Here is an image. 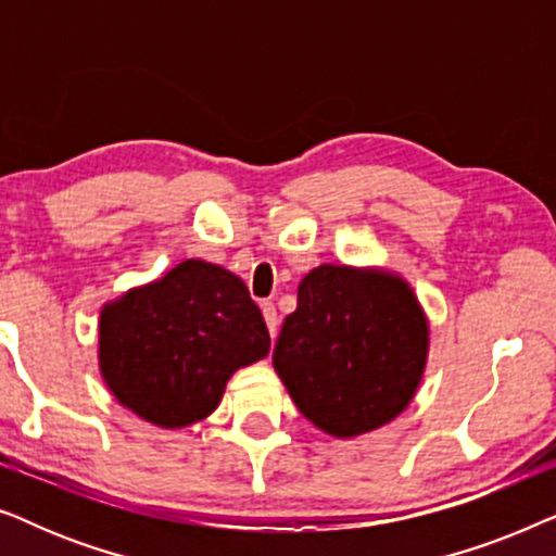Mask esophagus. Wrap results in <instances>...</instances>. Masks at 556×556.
Masks as SVG:
<instances>
[{"mask_svg":"<svg viewBox=\"0 0 556 556\" xmlns=\"http://www.w3.org/2000/svg\"><path fill=\"white\" fill-rule=\"evenodd\" d=\"M261 308H263V318H265V324H268L270 339H276V337H278V314H276V306H273L270 301H263V303H261Z\"/></svg>","mask_w":556,"mask_h":556,"instance_id":"obj_1","label":"esophagus"}]
</instances>
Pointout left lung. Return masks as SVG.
Masks as SVG:
<instances>
[{"instance_id":"1","label":"left lung","mask_w":556,"mask_h":556,"mask_svg":"<svg viewBox=\"0 0 556 556\" xmlns=\"http://www.w3.org/2000/svg\"><path fill=\"white\" fill-rule=\"evenodd\" d=\"M428 359V318L405 280L318 265L301 280L273 367L316 428L354 438L409 405Z\"/></svg>"}]
</instances>
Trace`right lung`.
Here are the masks:
<instances>
[{
  "label": "right lung",
  "mask_w": 556,
  "mask_h": 556,
  "mask_svg": "<svg viewBox=\"0 0 556 556\" xmlns=\"http://www.w3.org/2000/svg\"><path fill=\"white\" fill-rule=\"evenodd\" d=\"M98 359L121 405L159 428H185L223 400L227 379L270 352L245 283L215 263L185 261L101 314Z\"/></svg>",
  "instance_id": "1"
}]
</instances>
